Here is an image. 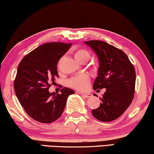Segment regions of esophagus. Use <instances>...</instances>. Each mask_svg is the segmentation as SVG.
<instances>
[{
    "instance_id": "obj_1",
    "label": "esophagus",
    "mask_w": 154,
    "mask_h": 154,
    "mask_svg": "<svg viewBox=\"0 0 154 154\" xmlns=\"http://www.w3.org/2000/svg\"><path fill=\"white\" fill-rule=\"evenodd\" d=\"M81 94L84 97H86V98H88V97H90L92 96L91 94L90 93H81Z\"/></svg>"
}]
</instances>
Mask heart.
<instances>
[{
    "instance_id": "b5f03b06",
    "label": "heart",
    "mask_w": 154,
    "mask_h": 154,
    "mask_svg": "<svg viewBox=\"0 0 154 154\" xmlns=\"http://www.w3.org/2000/svg\"><path fill=\"white\" fill-rule=\"evenodd\" d=\"M73 56L80 63H85L89 60L90 53L85 49H77L73 52ZM90 83V76L87 73H82L73 76L67 81L69 87L78 90H85Z\"/></svg>"
}]
</instances>
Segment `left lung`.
Returning <instances> with one entry per match:
<instances>
[{
  "mask_svg": "<svg viewBox=\"0 0 154 154\" xmlns=\"http://www.w3.org/2000/svg\"><path fill=\"white\" fill-rule=\"evenodd\" d=\"M85 43L93 50L100 62L93 89L106 88L100 97V106L93 109L92 113L100 121H114L125 112L133 100L135 69L126 54L119 48L101 41Z\"/></svg>",
  "mask_w": 154,
  "mask_h": 154,
  "instance_id": "left-lung-1",
  "label": "left lung"
}]
</instances>
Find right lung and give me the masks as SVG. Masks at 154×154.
Segmentation results:
<instances>
[{
	"instance_id": "add662e5",
	"label": "right lung",
	"mask_w": 154,
	"mask_h": 154,
	"mask_svg": "<svg viewBox=\"0 0 154 154\" xmlns=\"http://www.w3.org/2000/svg\"><path fill=\"white\" fill-rule=\"evenodd\" d=\"M71 43H48L24 57L19 64L14 81V92L27 114L43 123L57 120L62 114L68 97L75 92L64 88L61 93H50V82L58 77V61Z\"/></svg>"
}]
</instances>
